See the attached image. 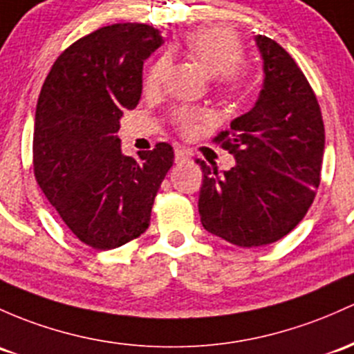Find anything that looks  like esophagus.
<instances>
[{"mask_svg": "<svg viewBox=\"0 0 354 354\" xmlns=\"http://www.w3.org/2000/svg\"><path fill=\"white\" fill-rule=\"evenodd\" d=\"M185 160H189V155L185 153L184 150H180V148H177V150H176V163H182Z\"/></svg>", "mask_w": 354, "mask_h": 354, "instance_id": "34e87169", "label": "esophagus"}]
</instances>
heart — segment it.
<instances>
[{
	"instance_id": "b5f03b06",
	"label": "heart",
	"mask_w": 354,
	"mask_h": 354,
	"mask_svg": "<svg viewBox=\"0 0 354 354\" xmlns=\"http://www.w3.org/2000/svg\"><path fill=\"white\" fill-rule=\"evenodd\" d=\"M243 40L233 30L223 26L197 28L187 35L184 52L207 75H216V82L226 93H245L252 86L254 69L252 62L243 59ZM169 71V59L162 57L151 66L147 75L148 89H158ZM203 115L194 109L182 108L174 113V124L184 133H191Z\"/></svg>"
}]
</instances>
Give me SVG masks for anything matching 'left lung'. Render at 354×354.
I'll use <instances>...</instances> for the list:
<instances>
[{
  "mask_svg": "<svg viewBox=\"0 0 354 354\" xmlns=\"http://www.w3.org/2000/svg\"><path fill=\"white\" fill-rule=\"evenodd\" d=\"M263 59V87L231 131L214 138L236 158L219 174L201 162L199 214L204 230L253 248L279 241L302 221L321 182L324 123L306 75L283 47L254 37Z\"/></svg>",
  "mask_w": 354,
  "mask_h": 354,
  "instance_id": "obj_1",
  "label": "left lung"
}]
</instances>
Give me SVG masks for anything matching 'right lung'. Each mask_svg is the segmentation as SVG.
I'll list each match as a JSON object with an SVG mask.
<instances>
[{
	"instance_id": "obj_1",
	"label": "right lung",
	"mask_w": 354,
	"mask_h": 354,
	"mask_svg": "<svg viewBox=\"0 0 354 354\" xmlns=\"http://www.w3.org/2000/svg\"><path fill=\"white\" fill-rule=\"evenodd\" d=\"M163 44L145 24H115L57 57L41 86L33 130V172L48 203L82 243L113 250L138 238L174 163L157 143L121 151L120 118L142 96L143 60Z\"/></svg>"
}]
</instances>
